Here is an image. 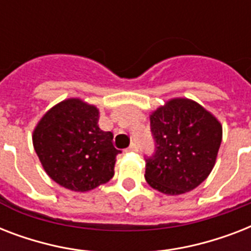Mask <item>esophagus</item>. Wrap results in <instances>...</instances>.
I'll return each instance as SVG.
<instances>
[{
    "instance_id": "obj_1",
    "label": "esophagus",
    "mask_w": 251,
    "mask_h": 251,
    "mask_svg": "<svg viewBox=\"0 0 251 251\" xmlns=\"http://www.w3.org/2000/svg\"><path fill=\"white\" fill-rule=\"evenodd\" d=\"M127 151H130V152H137V151H138V146L135 145V143H131V145L129 146V149H127Z\"/></svg>"
}]
</instances>
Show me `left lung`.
<instances>
[{
    "instance_id": "left-lung-1",
    "label": "left lung",
    "mask_w": 251,
    "mask_h": 251,
    "mask_svg": "<svg viewBox=\"0 0 251 251\" xmlns=\"http://www.w3.org/2000/svg\"><path fill=\"white\" fill-rule=\"evenodd\" d=\"M156 152L146 159V181L155 190L179 195L199 186L214 169L223 126L204 106L169 99L150 114Z\"/></svg>"
}]
</instances>
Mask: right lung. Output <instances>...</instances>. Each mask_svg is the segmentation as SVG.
Segmentation results:
<instances>
[{
  "label": "right lung",
  "mask_w": 251,
  "mask_h": 251,
  "mask_svg": "<svg viewBox=\"0 0 251 251\" xmlns=\"http://www.w3.org/2000/svg\"><path fill=\"white\" fill-rule=\"evenodd\" d=\"M98 106L79 98L62 100L37 122L33 149L45 173L65 189L90 191L114 175L113 134L99 127Z\"/></svg>",
  "instance_id": "right-lung-1"
}]
</instances>
